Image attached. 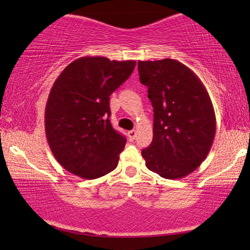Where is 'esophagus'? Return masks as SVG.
Here are the masks:
<instances>
[{
  "label": "esophagus",
  "mask_w": 250,
  "mask_h": 250,
  "mask_svg": "<svg viewBox=\"0 0 250 250\" xmlns=\"http://www.w3.org/2000/svg\"><path fill=\"white\" fill-rule=\"evenodd\" d=\"M127 134H128L129 140H132V141H133V140H134L135 136H136V131H135V129H132V131H128Z\"/></svg>",
  "instance_id": "34e87169"
}]
</instances>
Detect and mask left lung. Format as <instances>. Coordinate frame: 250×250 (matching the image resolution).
Instances as JSON below:
<instances>
[{"instance_id":"left-lung-1","label":"left lung","mask_w":250,"mask_h":250,"mask_svg":"<svg viewBox=\"0 0 250 250\" xmlns=\"http://www.w3.org/2000/svg\"><path fill=\"white\" fill-rule=\"evenodd\" d=\"M140 82L153 108V138L146 166L164 179H182L206 158L216 118L209 94L190 68L174 59L139 61Z\"/></svg>"}]
</instances>
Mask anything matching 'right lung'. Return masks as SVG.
Listing matches in <instances>:
<instances>
[{"label": "right lung", "instance_id": "add662e5", "mask_svg": "<svg viewBox=\"0 0 250 250\" xmlns=\"http://www.w3.org/2000/svg\"><path fill=\"white\" fill-rule=\"evenodd\" d=\"M135 63L83 57L54 82L45 107V134L53 156L68 172L93 180L117 167L126 139L109 121V97L131 76Z\"/></svg>", "mask_w": 250, "mask_h": 250}]
</instances>
